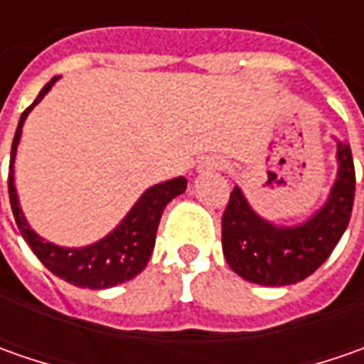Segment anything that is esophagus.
Here are the masks:
<instances>
[{"label":"esophagus","instance_id":"obj_1","mask_svg":"<svg viewBox=\"0 0 364 364\" xmlns=\"http://www.w3.org/2000/svg\"><path fill=\"white\" fill-rule=\"evenodd\" d=\"M206 168H208V170H220V168H223V161H206Z\"/></svg>","mask_w":364,"mask_h":364}]
</instances>
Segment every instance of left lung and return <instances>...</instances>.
<instances>
[{"label":"left lung","mask_w":364,"mask_h":364,"mask_svg":"<svg viewBox=\"0 0 364 364\" xmlns=\"http://www.w3.org/2000/svg\"><path fill=\"white\" fill-rule=\"evenodd\" d=\"M336 160L338 172L328 200L296 227H277L261 218L241 188H232L223 215V253L232 272L259 286H291L330 257L355 203V164L343 141H336Z\"/></svg>","instance_id":"left-lung-1"}]
</instances>
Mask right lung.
Wrapping results in <instances>:
<instances>
[{
    "instance_id": "1",
    "label": "right lung",
    "mask_w": 364,
    "mask_h": 364,
    "mask_svg": "<svg viewBox=\"0 0 364 364\" xmlns=\"http://www.w3.org/2000/svg\"><path fill=\"white\" fill-rule=\"evenodd\" d=\"M56 80L58 77L52 78L36 97L34 103L21 113L18 129L14 135V144H11V158H9V176H7L9 204H11V213H14L16 225L20 229L23 241L30 245L36 257L42 261V265L48 272L77 287L105 289V287L129 282L137 273L146 269L154 245H156V232H158L161 213L166 204L186 190L188 182L184 176H178V178L166 180L161 184L147 188L139 196V200L133 204L127 217L123 218L113 231L101 241L87 245V247H78V249L60 247V245L48 243L40 235H36L21 213L16 184H14V161H16L23 121L28 117V113L44 99V95L52 89Z\"/></svg>"
}]
</instances>
